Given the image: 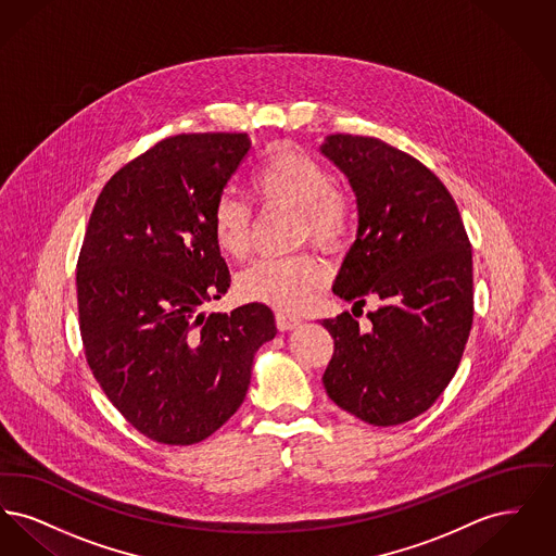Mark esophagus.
Segmentation results:
<instances>
[{
    "instance_id": "1",
    "label": "esophagus",
    "mask_w": 556,
    "mask_h": 556,
    "mask_svg": "<svg viewBox=\"0 0 556 556\" xmlns=\"http://www.w3.org/2000/svg\"><path fill=\"white\" fill-rule=\"evenodd\" d=\"M275 320H277L279 331H290V329H295V327L302 323L300 318L291 317V315H286V313H277Z\"/></svg>"
}]
</instances>
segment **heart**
<instances>
[{"label": "heart", "instance_id": "1", "mask_svg": "<svg viewBox=\"0 0 556 556\" xmlns=\"http://www.w3.org/2000/svg\"><path fill=\"white\" fill-rule=\"evenodd\" d=\"M250 184L261 204L300 208V239L311 238L323 250H340L350 238L352 200L336 186V175L306 150L291 143L270 148L254 168ZM211 223L214 241L225 254L245 256L252 211L243 200L233 193L218 195ZM325 281V266L311 254L261 258L239 273L238 291L243 300L298 313L311 306Z\"/></svg>", "mask_w": 556, "mask_h": 556}]
</instances>
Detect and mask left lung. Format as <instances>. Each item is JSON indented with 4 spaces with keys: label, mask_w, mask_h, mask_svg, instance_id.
Wrapping results in <instances>:
<instances>
[{
    "label": "left lung",
    "mask_w": 556,
    "mask_h": 556,
    "mask_svg": "<svg viewBox=\"0 0 556 556\" xmlns=\"http://www.w3.org/2000/svg\"><path fill=\"white\" fill-rule=\"evenodd\" d=\"M320 154L348 177L358 208L333 293L354 308L381 302L367 315L369 331L350 313L323 320L336 344L323 386L365 424H406L440 397L463 358L473 323L471 243L448 189L419 160L344 132L329 135Z\"/></svg>",
    "instance_id": "obj_1"
}]
</instances>
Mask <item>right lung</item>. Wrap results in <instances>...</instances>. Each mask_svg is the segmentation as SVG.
<instances>
[{
  "instance_id": "1",
  "label": "right lung",
  "mask_w": 556,
  "mask_h": 556,
  "mask_svg": "<svg viewBox=\"0 0 556 556\" xmlns=\"http://www.w3.org/2000/svg\"><path fill=\"white\" fill-rule=\"evenodd\" d=\"M248 152L245 132L162 139L112 175L83 239L87 365L118 413L160 444H198L227 424L256 350L277 333L266 304L202 311L231 283L212 206Z\"/></svg>"
}]
</instances>
